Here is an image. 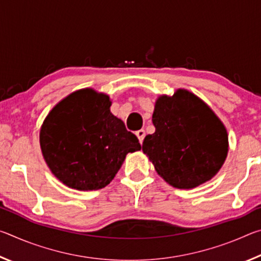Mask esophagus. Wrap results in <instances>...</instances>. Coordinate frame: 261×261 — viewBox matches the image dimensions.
Here are the masks:
<instances>
[{
	"label": "esophagus",
	"instance_id": "obj_1",
	"mask_svg": "<svg viewBox=\"0 0 261 261\" xmlns=\"http://www.w3.org/2000/svg\"><path fill=\"white\" fill-rule=\"evenodd\" d=\"M136 136L138 137V139H139V143L140 144H143V140H144V138H145V131L141 129V130H138V131H136Z\"/></svg>",
	"mask_w": 261,
	"mask_h": 261
}]
</instances>
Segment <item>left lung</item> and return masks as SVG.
I'll return each mask as SVG.
<instances>
[{
    "label": "left lung",
    "instance_id": "8db88e82",
    "mask_svg": "<svg viewBox=\"0 0 261 261\" xmlns=\"http://www.w3.org/2000/svg\"><path fill=\"white\" fill-rule=\"evenodd\" d=\"M155 132L143 141V152L156 173L177 189H193L214 177L228 154L223 123L204 101L187 90L156 100Z\"/></svg>",
    "mask_w": 261,
    "mask_h": 261
}]
</instances>
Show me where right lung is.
I'll use <instances>...</instances> for the list:
<instances>
[{"instance_id":"right-lung-1","label":"right lung","mask_w":261,"mask_h":261,"mask_svg":"<svg viewBox=\"0 0 261 261\" xmlns=\"http://www.w3.org/2000/svg\"><path fill=\"white\" fill-rule=\"evenodd\" d=\"M109 96L92 88L60 101L40 130L45 161L57 178L81 191L112 182L127 153L139 151V140L110 113Z\"/></svg>"}]
</instances>
